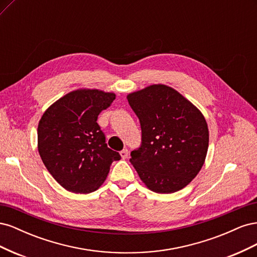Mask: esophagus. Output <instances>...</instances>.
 <instances>
[{
  "label": "esophagus",
  "instance_id": "esophagus-1",
  "mask_svg": "<svg viewBox=\"0 0 257 257\" xmlns=\"http://www.w3.org/2000/svg\"><path fill=\"white\" fill-rule=\"evenodd\" d=\"M120 155H121V158H122L123 160L127 159V157H128V150H127V149H123V150L120 152Z\"/></svg>",
  "mask_w": 257,
  "mask_h": 257
}]
</instances>
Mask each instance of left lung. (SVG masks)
Returning a JSON list of instances; mask_svg holds the SVG:
<instances>
[{
  "instance_id": "left-lung-1",
  "label": "left lung",
  "mask_w": 257,
  "mask_h": 257,
  "mask_svg": "<svg viewBox=\"0 0 257 257\" xmlns=\"http://www.w3.org/2000/svg\"><path fill=\"white\" fill-rule=\"evenodd\" d=\"M126 98L142 126V146L130 160L139 178L155 193L182 190L206 160L209 131L204 114L166 84H151Z\"/></svg>"
}]
</instances>
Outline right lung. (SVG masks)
<instances>
[{
  "mask_svg": "<svg viewBox=\"0 0 257 257\" xmlns=\"http://www.w3.org/2000/svg\"><path fill=\"white\" fill-rule=\"evenodd\" d=\"M115 98L112 92L78 89L56 100L37 127V148L56 181L69 192L88 194L106 180L120 154L107 147L97 124L100 111Z\"/></svg>",
  "mask_w": 257,
  "mask_h": 257,
  "instance_id": "add662e5",
  "label": "right lung"
}]
</instances>
